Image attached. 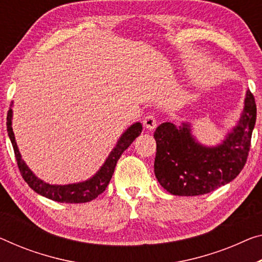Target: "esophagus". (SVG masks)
<instances>
[{"label":"esophagus","instance_id":"34e87169","mask_svg":"<svg viewBox=\"0 0 262 262\" xmlns=\"http://www.w3.org/2000/svg\"><path fill=\"white\" fill-rule=\"evenodd\" d=\"M143 125L147 128V130H155V128L157 127V120L155 118V116L152 115H147L146 117L144 118L143 120Z\"/></svg>","mask_w":262,"mask_h":262}]
</instances>
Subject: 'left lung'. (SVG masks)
<instances>
[{"instance_id": "1", "label": "left lung", "mask_w": 262, "mask_h": 262, "mask_svg": "<svg viewBox=\"0 0 262 262\" xmlns=\"http://www.w3.org/2000/svg\"><path fill=\"white\" fill-rule=\"evenodd\" d=\"M255 119V99L247 90L239 120L215 146L199 143L190 122L180 126L170 122L160 124L154 135L155 174L159 184L173 195L192 196L232 182L246 164Z\"/></svg>"}]
</instances>
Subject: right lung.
<instances>
[{
	"label": "right lung",
	"mask_w": 262,
	"mask_h": 262,
	"mask_svg": "<svg viewBox=\"0 0 262 262\" xmlns=\"http://www.w3.org/2000/svg\"><path fill=\"white\" fill-rule=\"evenodd\" d=\"M13 102L9 111H8L7 116V131L8 136H9L10 142L13 144L14 152L16 160H17V165L19 168V172L23 177V179L26 180L27 184L33 188V190L46 196L48 199H51L57 203H67V204H80V203H88L97 198L99 194L105 191L106 186L110 183L114 174L115 167L117 165L118 159L120 156L130 145L134 143V140L142 134L143 126L139 122L132 124L131 126H128L125 131L123 132L122 136L119 137V139L116 143L115 147L112 148L110 155L107 156L105 162L100 166L99 170L95 173L91 178L84 180V182L74 183V184H68V185H52L49 183L43 182L42 179H39L35 173L28 167L26 162L22 159V156L19 154L18 146L16 144L15 135L11 127V120H13Z\"/></svg>",
	"instance_id": "1"
}]
</instances>
